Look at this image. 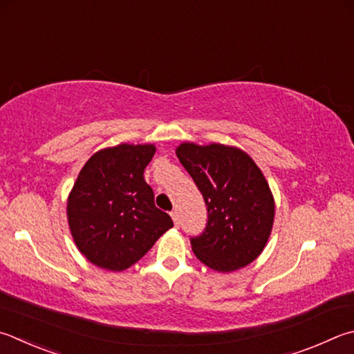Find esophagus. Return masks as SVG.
I'll list each match as a JSON object with an SVG mask.
<instances>
[{"mask_svg":"<svg viewBox=\"0 0 354 354\" xmlns=\"http://www.w3.org/2000/svg\"><path fill=\"white\" fill-rule=\"evenodd\" d=\"M170 215H171V220H173V223H175V226H179V215H178V212H176V210H173Z\"/></svg>","mask_w":354,"mask_h":354,"instance_id":"1","label":"esophagus"}]
</instances>
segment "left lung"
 <instances>
[{
    "label": "left lung",
    "instance_id": "1",
    "mask_svg": "<svg viewBox=\"0 0 354 354\" xmlns=\"http://www.w3.org/2000/svg\"><path fill=\"white\" fill-rule=\"evenodd\" d=\"M176 156L207 205V224L192 236L196 259L218 272L248 266L266 246L274 223V196L248 153L223 144L184 142Z\"/></svg>",
    "mask_w": 354,
    "mask_h": 354
}]
</instances>
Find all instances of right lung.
I'll list each match as a JSON object with an SVG mask.
<instances>
[{
  "instance_id": "add662e5",
  "label": "right lung",
  "mask_w": 354,
  "mask_h": 354,
  "mask_svg": "<svg viewBox=\"0 0 354 354\" xmlns=\"http://www.w3.org/2000/svg\"><path fill=\"white\" fill-rule=\"evenodd\" d=\"M156 147L120 144L88 159L68 196V223L75 246L102 269L124 271L173 227L155 205L144 179Z\"/></svg>"
}]
</instances>
